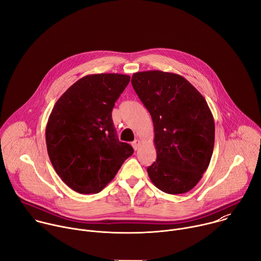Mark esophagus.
Masks as SVG:
<instances>
[{
  "instance_id": "34e87169",
  "label": "esophagus",
  "mask_w": 261,
  "mask_h": 261,
  "mask_svg": "<svg viewBox=\"0 0 261 261\" xmlns=\"http://www.w3.org/2000/svg\"><path fill=\"white\" fill-rule=\"evenodd\" d=\"M132 146L134 147V149H135V150H138V149H139V147L141 146V141H140V140H138V139H137V140H135V141L132 143Z\"/></svg>"
}]
</instances>
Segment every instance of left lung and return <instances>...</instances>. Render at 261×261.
Masks as SVG:
<instances>
[{"label": "left lung", "instance_id": "obj_1", "mask_svg": "<svg viewBox=\"0 0 261 261\" xmlns=\"http://www.w3.org/2000/svg\"><path fill=\"white\" fill-rule=\"evenodd\" d=\"M133 87L154 125L158 158L147 172L169 194L191 190L209 167L215 123L204 97L184 77L162 71L135 73Z\"/></svg>", "mask_w": 261, "mask_h": 261}]
</instances>
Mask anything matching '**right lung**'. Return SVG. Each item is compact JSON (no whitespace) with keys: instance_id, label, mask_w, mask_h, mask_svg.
Wrapping results in <instances>:
<instances>
[{"instance_id":"add662e5","label":"right lung","mask_w":261,"mask_h":261,"mask_svg":"<svg viewBox=\"0 0 261 261\" xmlns=\"http://www.w3.org/2000/svg\"><path fill=\"white\" fill-rule=\"evenodd\" d=\"M129 80L123 74L87 75L66 90L50 113L45 134L49 159L76 192H99L134 153L117 139L112 120L115 101Z\"/></svg>"}]
</instances>
